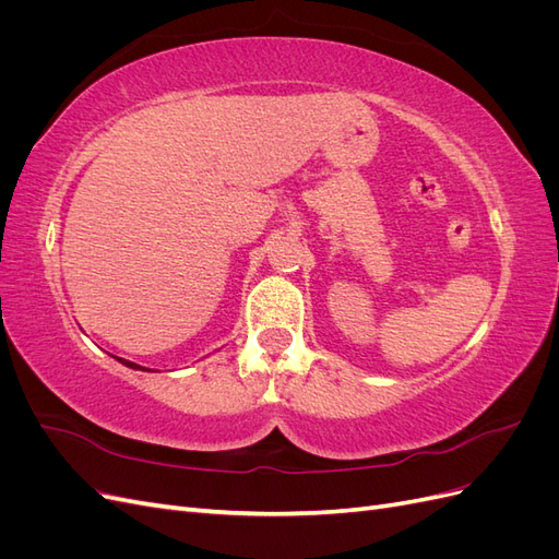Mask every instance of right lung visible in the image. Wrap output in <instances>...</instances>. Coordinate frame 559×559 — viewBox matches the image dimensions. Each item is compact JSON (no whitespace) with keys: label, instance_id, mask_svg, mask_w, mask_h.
<instances>
[{"label":"right lung","instance_id":"1","mask_svg":"<svg viewBox=\"0 0 559 559\" xmlns=\"http://www.w3.org/2000/svg\"><path fill=\"white\" fill-rule=\"evenodd\" d=\"M126 366H130V368H140V366H134V364H130V361H126Z\"/></svg>","mask_w":559,"mask_h":559}]
</instances>
